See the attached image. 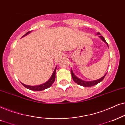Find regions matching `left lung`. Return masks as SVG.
I'll use <instances>...</instances> for the list:
<instances>
[{"instance_id":"left-lung-1","label":"left lung","mask_w":125,"mask_h":125,"mask_svg":"<svg viewBox=\"0 0 125 125\" xmlns=\"http://www.w3.org/2000/svg\"><path fill=\"white\" fill-rule=\"evenodd\" d=\"M97 34H98V35H99V37H100L101 39H102V41H103V42H104L105 43H106V44L107 45V46L108 47V44H107V42H106V41H105V40L104 39V38L103 37V36H101V34H100V33L98 32L97 33ZM71 73H72V76L73 80H74V81L75 82V83H77L78 85H81V86H84V87H91V86H94V85H97V83H100V82L102 81L104 78V77H105V75H106V74H105L103 77H102V78L98 79V80H94V81H83V80H81V79L78 78V77H77L76 75H75V74H74V73H73V72L72 69V70H71Z\"/></svg>"}]
</instances>
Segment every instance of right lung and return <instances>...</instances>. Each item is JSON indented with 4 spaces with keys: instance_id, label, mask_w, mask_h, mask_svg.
I'll list each match as a JSON object with an SVG mask.
<instances>
[{
    "instance_id": "obj_1",
    "label": "right lung",
    "mask_w": 125,
    "mask_h": 125,
    "mask_svg": "<svg viewBox=\"0 0 125 125\" xmlns=\"http://www.w3.org/2000/svg\"><path fill=\"white\" fill-rule=\"evenodd\" d=\"M31 31H29L28 32L26 33V34H25L24 36H23L22 37H24V36L28 35V34H29L31 32ZM57 67V66H56ZM56 67H55L54 71H53L51 77H50V78L47 81V82H45V83H42V84L39 85H36V86H29V85H26L24 84V83H22V84L23 85V86H24L25 88H28L30 90H31V91H42V90H44L45 89H47V88H50V86H51L53 84V83H54L55 80V74H56Z\"/></svg>"
}]
</instances>
